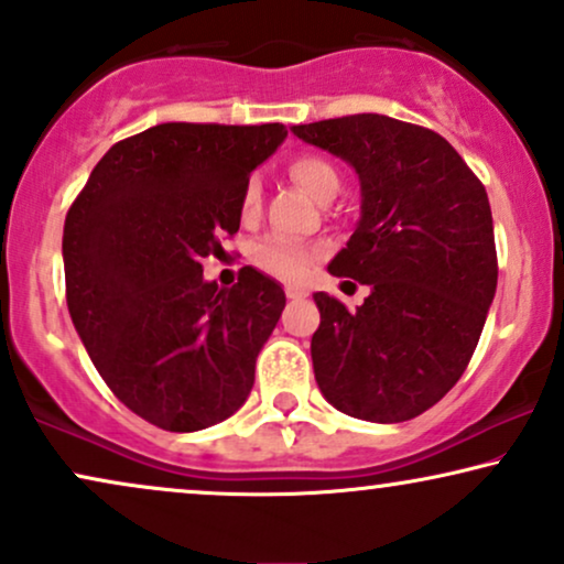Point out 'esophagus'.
<instances>
[{
  "mask_svg": "<svg viewBox=\"0 0 564 564\" xmlns=\"http://www.w3.org/2000/svg\"><path fill=\"white\" fill-rule=\"evenodd\" d=\"M284 295H288L290 301H297V297H305L308 293H305V290H301V288H288V290H284Z\"/></svg>",
  "mask_w": 564,
  "mask_h": 564,
  "instance_id": "obj_1",
  "label": "esophagus"
}]
</instances>
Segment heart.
<instances>
[{
	"label": "heart",
	"mask_w": 564,
	"mask_h": 564,
	"mask_svg": "<svg viewBox=\"0 0 564 564\" xmlns=\"http://www.w3.org/2000/svg\"><path fill=\"white\" fill-rule=\"evenodd\" d=\"M288 175L293 177V183L303 187L308 196L316 200L335 198L339 191V175L335 164L326 162L324 156L318 154H297L290 159ZM261 208V183L259 180H248L246 187H242L240 196V214L242 219H253ZM256 267L267 271L271 276H280V280L297 282L308 274L311 267H314L316 253L308 246L295 240L284 238H267L261 240L259 246L250 253Z\"/></svg>",
	"instance_id": "b5f03b06"
}]
</instances>
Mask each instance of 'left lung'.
Masks as SVG:
<instances>
[{
    "instance_id": "left-lung-1",
    "label": "left lung",
    "mask_w": 564,
    "mask_h": 564,
    "mask_svg": "<svg viewBox=\"0 0 564 564\" xmlns=\"http://www.w3.org/2000/svg\"><path fill=\"white\" fill-rule=\"evenodd\" d=\"M360 180V219L332 259L371 293L356 311L316 293L318 389L337 410L400 423L436 405L470 364L497 293L491 208L470 166L434 130L384 115L295 124Z\"/></svg>"
}]
</instances>
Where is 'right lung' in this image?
<instances>
[{
	"label": "right lung",
	"instance_id": "obj_1",
	"mask_svg": "<svg viewBox=\"0 0 564 564\" xmlns=\"http://www.w3.org/2000/svg\"><path fill=\"white\" fill-rule=\"evenodd\" d=\"M284 138L280 122L156 124L115 143L69 206V318L117 400L159 429L214 426L253 389L282 288L246 267L225 290L200 261L238 232L242 187Z\"/></svg>",
	"mask_w": 564,
	"mask_h": 564
}]
</instances>
